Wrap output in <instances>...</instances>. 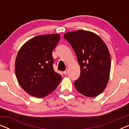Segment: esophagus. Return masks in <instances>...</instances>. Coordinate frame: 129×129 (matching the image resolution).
Masks as SVG:
<instances>
[{
	"instance_id": "34e87169",
	"label": "esophagus",
	"mask_w": 129,
	"mask_h": 129,
	"mask_svg": "<svg viewBox=\"0 0 129 129\" xmlns=\"http://www.w3.org/2000/svg\"><path fill=\"white\" fill-rule=\"evenodd\" d=\"M68 70H65V71H64L63 72V74H64V75H67V74H68Z\"/></svg>"
}]
</instances>
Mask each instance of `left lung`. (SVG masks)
Returning <instances> with one entry per match:
<instances>
[{"mask_svg":"<svg viewBox=\"0 0 129 129\" xmlns=\"http://www.w3.org/2000/svg\"><path fill=\"white\" fill-rule=\"evenodd\" d=\"M64 38L75 51L80 75L74 84L79 93L93 98L106 87L111 68L110 55L103 40L91 31L79 30L67 32Z\"/></svg>","mask_w":129,"mask_h":129,"instance_id":"8db88e82","label":"left lung"}]
</instances>
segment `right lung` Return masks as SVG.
I'll list each match as a JSON object with an SVG mask.
<instances>
[{
	"instance_id": "obj_1",
	"label": "right lung",
	"mask_w": 129,
	"mask_h": 129,
	"mask_svg": "<svg viewBox=\"0 0 129 129\" xmlns=\"http://www.w3.org/2000/svg\"><path fill=\"white\" fill-rule=\"evenodd\" d=\"M60 39L59 34L42 35L21 47L15 61L17 81L26 93L42 98L55 90L61 76L53 69V50Z\"/></svg>"
}]
</instances>
